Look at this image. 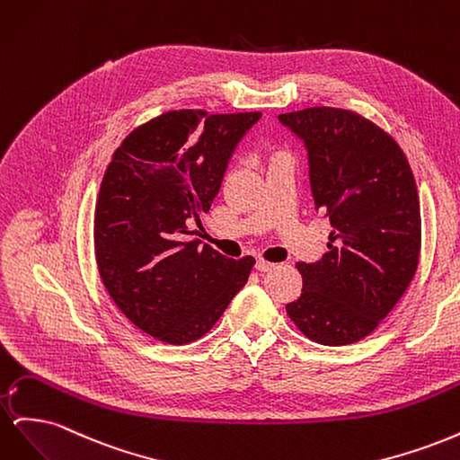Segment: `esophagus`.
<instances>
[{"label": "esophagus", "instance_id": "1", "mask_svg": "<svg viewBox=\"0 0 460 460\" xmlns=\"http://www.w3.org/2000/svg\"><path fill=\"white\" fill-rule=\"evenodd\" d=\"M255 269H257L259 272H269V270L276 269V264H274V262H269V261H264V259H259V261L255 262Z\"/></svg>", "mask_w": 460, "mask_h": 460}]
</instances>
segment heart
<instances>
[{"label": "heart", "instance_id": "1", "mask_svg": "<svg viewBox=\"0 0 460 460\" xmlns=\"http://www.w3.org/2000/svg\"><path fill=\"white\" fill-rule=\"evenodd\" d=\"M280 157H286L284 153H274V159H280Z\"/></svg>", "mask_w": 460, "mask_h": 460}]
</instances>
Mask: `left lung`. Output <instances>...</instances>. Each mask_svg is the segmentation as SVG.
Returning <instances> with one entry per match:
<instances>
[{
    "label": "left lung",
    "instance_id": "obj_1",
    "mask_svg": "<svg viewBox=\"0 0 460 460\" xmlns=\"http://www.w3.org/2000/svg\"><path fill=\"white\" fill-rule=\"evenodd\" d=\"M278 120L307 147L314 207L333 228L323 259L297 262L303 289L286 311L309 340L349 345L376 330L419 267L411 164L392 136L353 111L309 107Z\"/></svg>",
    "mask_w": 460,
    "mask_h": 460
}]
</instances>
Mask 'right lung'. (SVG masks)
Returning <instances> with one entry per match:
<instances>
[{
	"instance_id": "right-lung-1",
	"label": "right lung",
	"mask_w": 460,
	"mask_h": 460,
	"mask_svg": "<svg viewBox=\"0 0 460 460\" xmlns=\"http://www.w3.org/2000/svg\"><path fill=\"white\" fill-rule=\"evenodd\" d=\"M259 119L169 111L124 137L107 166L93 217L97 269L122 314L159 341L205 336L252 274L253 257L199 247L191 225H201Z\"/></svg>"
}]
</instances>
